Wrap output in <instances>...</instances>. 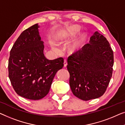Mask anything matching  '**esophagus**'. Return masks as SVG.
Listing matches in <instances>:
<instances>
[{"label":"esophagus","instance_id":"34e87169","mask_svg":"<svg viewBox=\"0 0 125 125\" xmlns=\"http://www.w3.org/2000/svg\"><path fill=\"white\" fill-rule=\"evenodd\" d=\"M63 64H64V67H66L67 66V62L66 60H64V63H63Z\"/></svg>","mask_w":125,"mask_h":125}]
</instances>
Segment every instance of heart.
<instances>
[{"mask_svg":"<svg viewBox=\"0 0 125 125\" xmlns=\"http://www.w3.org/2000/svg\"><path fill=\"white\" fill-rule=\"evenodd\" d=\"M81 28L78 25H73L71 26L64 28V29L61 30L57 33V40L58 41L60 42H63L65 41L69 40L70 38H73V37L78 34L80 32ZM86 37L85 33H82L80 35L79 37L77 39L76 41L73 42L72 44L70 46L69 49L71 52H75L79 48L83 41L85 39ZM52 49L54 52L58 53L60 52V50L56 47L53 43H52Z\"/></svg>","mask_w":125,"mask_h":125,"instance_id":"heart-1","label":"heart"}]
</instances>
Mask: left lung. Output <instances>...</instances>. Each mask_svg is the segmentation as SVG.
<instances>
[{"instance_id":"8db88e82","label":"left lung","mask_w":125,"mask_h":125,"mask_svg":"<svg viewBox=\"0 0 125 125\" xmlns=\"http://www.w3.org/2000/svg\"><path fill=\"white\" fill-rule=\"evenodd\" d=\"M67 68L73 94L84 101L104 94L113 73V52L106 38L97 31L87 43L70 56Z\"/></svg>"}]
</instances>
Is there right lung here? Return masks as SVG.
<instances>
[{"instance_id": "add662e5", "label": "right lung", "mask_w": 125, "mask_h": 125, "mask_svg": "<svg viewBox=\"0 0 125 125\" xmlns=\"http://www.w3.org/2000/svg\"><path fill=\"white\" fill-rule=\"evenodd\" d=\"M39 28L36 24L21 33L8 61V76L15 92L34 100L47 95L56 73L64 66L62 58L49 60L45 57Z\"/></svg>"}]
</instances>
